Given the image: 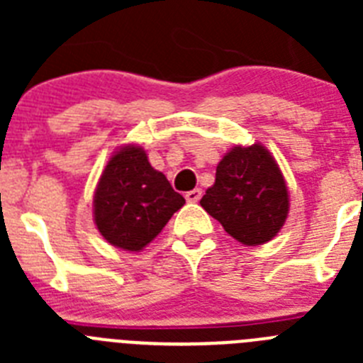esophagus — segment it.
Masks as SVG:
<instances>
[{
  "instance_id": "1",
  "label": "esophagus",
  "mask_w": 363,
  "mask_h": 363,
  "mask_svg": "<svg viewBox=\"0 0 363 363\" xmlns=\"http://www.w3.org/2000/svg\"><path fill=\"white\" fill-rule=\"evenodd\" d=\"M200 198H201V189H192V191H189L187 194H185V200L191 201V203L200 201Z\"/></svg>"
}]
</instances>
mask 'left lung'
Instances as JSON below:
<instances>
[{"label": "left lung", "mask_w": 363, "mask_h": 363, "mask_svg": "<svg viewBox=\"0 0 363 363\" xmlns=\"http://www.w3.org/2000/svg\"><path fill=\"white\" fill-rule=\"evenodd\" d=\"M214 220L243 245L277 236L289 211V194L271 152L255 143L234 147L216 167V182L200 200Z\"/></svg>", "instance_id": "1"}]
</instances>
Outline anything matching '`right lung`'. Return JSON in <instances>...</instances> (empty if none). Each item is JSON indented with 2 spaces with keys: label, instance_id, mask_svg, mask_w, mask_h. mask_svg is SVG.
I'll list each match as a JSON object with an SVG mask.
<instances>
[{
  "label": "right lung",
  "instance_id": "right-lung-1",
  "mask_svg": "<svg viewBox=\"0 0 363 363\" xmlns=\"http://www.w3.org/2000/svg\"><path fill=\"white\" fill-rule=\"evenodd\" d=\"M184 196L152 169L142 147H123L108 160L94 194V220L111 245L142 251L152 242Z\"/></svg>",
  "mask_w": 363,
  "mask_h": 363
}]
</instances>
